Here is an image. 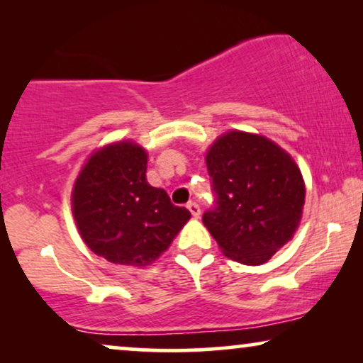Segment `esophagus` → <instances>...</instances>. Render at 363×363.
<instances>
[{"instance_id":"obj_1","label":"esophagus","mask_w":363,"mask_h":363,"mask_svg":"<svg viewBox=\"0 0 363 363\" xmlns=\"http://www.w3.org/2000/svg\"><path fill=\"white\" fill-rule=\"evenodd\" d=\"M186 208H188V210H190V213H191V216H193V218H200V215H201V210H200V206H198L195 201H190V203H188Z\"/></svg>"}]
</instances>
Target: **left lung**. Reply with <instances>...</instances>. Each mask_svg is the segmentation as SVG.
I'll use <instances>...</instances> for the list:
<instances>
[{
    "label": "left lung",
    "instance_id": "left-lung-1",
    "mask_svg": "<svg viewBox=\"0 0 363 363\" xmlns=\"http://www.w3.org/2000/svg\"><path fill=\"white\" fill-rule=\"evenodd\" d=\"M215 201L203 223L230 259L269 261L299 226L306 188L294 160L274 142L228 132L206 155Z\"/></svg>",
    "mask_w": 363,
    "mask_h": 363
}]
</instances>
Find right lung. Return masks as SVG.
Listing matches in <instances>:
<instances>
[{"label":"right lung","instance_id":"obj_1","mask_svg":"<svg viewBox=\"0 0 363 363\" xmlns=\"http://www.w3.org/2000/svg\"><path fill=\"white\" fill-rule=\"evenodd\" d=\"M147 153L132 142L89 158L72 191L82 240L113 264L147 266L170 246L191 213L147 182Z\"/></svg>","mask_w":363,"mask_h":363}]
</instances>
